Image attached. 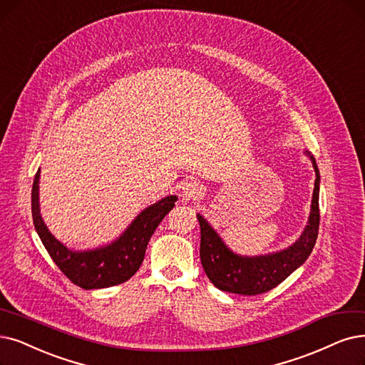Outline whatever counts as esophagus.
Wrapping results in <instances>:
<instances>
[{
	"mask_svg": "<svg viewBox=\"0 0 365 365\" xmlns=\"http://www.w3.org/2000/svg\"><path fill=\"white\" fill-rule=\"evenodd\" d=\"M202 185L197 182V181H187L182 184V197L184 199H195L199 195H202Z\"/></svg>",
	"mask_w": 365,
	"mask_h": 365,
	"instance_id": "esophagus-1",
	"label": "esophagus"
}]
</instances>
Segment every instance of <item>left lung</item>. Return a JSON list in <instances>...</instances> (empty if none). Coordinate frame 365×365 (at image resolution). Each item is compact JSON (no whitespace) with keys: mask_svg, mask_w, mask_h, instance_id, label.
<instances>
[{"mask_svg":"<svg viewBox=\"0 0 365 365\" xmlns=\"http://www.w3.org/2000/svg\"><path fill=\"white\" fill-rule=\"evenodd\" d=\"M316 172L314 192L309 225L301 238L289 249L257 257H241L233 255L223 244L215 230L197 215L200 226V262L210 282L223 292L238 295H259L279 286L301 267L310 256L319 232V169L310 155Z\"/></svg>","mask_w":365,"mask_h":365,"instance_id":"1","label":"left lung"}]
</instances>
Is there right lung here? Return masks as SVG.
I'll use <instances>...</instances> for the list:
<instances>
[{"label":"right lung","mask_w":365,"mask_h":365,"mask_svg":"<svg viewBox=\"0 0 365 365\" xmlns=\"http://www.w3.org/2000/svg\"><path fill=\"white\" fill-rule=\"evenodd\" d=\"M37 170L31 190V212L38 237L67 279L82 289H101L127 282L140 268L147 244L155 227L175 207L177 196H168L142 211L124 235L113 244L93 252H71L58 241L43 223L38 210Z\"/></svg>","instance_id":"1"}]
</instances>
